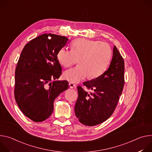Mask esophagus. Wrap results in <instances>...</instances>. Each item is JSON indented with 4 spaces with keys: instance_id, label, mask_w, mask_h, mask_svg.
<instances>
[{
    "instance_id": "esophagus-1",
    "label": "esophagus",
    "mask_w": 152,
    "mask_h": 152,
    "mask_svg": "<svg viewBox=\"0 0 152 152\" xmlns=\"http://www.w3.org/2000/svg\"><path fill=\"white\" fill-rule=\"evenodd\" d=\"M69 86L71 88H75L76 87V85L72 82H69Z\"/></svg>"
}]
</instances>
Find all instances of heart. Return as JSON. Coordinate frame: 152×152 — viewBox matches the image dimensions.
Instances as JSON below:
<instances>
[{
  "label": "heart",
  "instance_id": "1",
  "mask_svg": "<svg viewBox=\"0 0 152 152\" xmlns=\"http://www.w3.org/2000/svg\"><path fill=\"white\" fill-rule=\"evenodd\" d=\"M112 58V50L107 43L100 41L78 38L72 43V50L62 48L57 53L61 65L69 68L79 59V66L64 73L65 79L79 83L86 77L96 79L107 70Z\"/></svg>",
  "mask_w": 152,
  "mask_h": 152
}]
</instances>
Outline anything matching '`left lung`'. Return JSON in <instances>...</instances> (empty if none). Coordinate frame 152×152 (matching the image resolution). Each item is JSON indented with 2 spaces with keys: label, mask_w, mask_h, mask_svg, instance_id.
<instances>
[{
  "label": "left lung",
  "mask_w": 152,
  "mask_h": 152,
  "mask_svg": "<svg viewBox=\"0 0 152 152\" xmlns=\"http://www.w3.org/2000/svg\"><path fill=\"white\" fill-rule=\"evenodd\" d=\"M124 72V59L115 46L109 69L100 77L83 83L93 92L88 93L80 86H77L75 112L81 123L93 126L112 115L123 90Z\"/></svg>",
  "instance_id": "8db88e82"
}]
</instances>
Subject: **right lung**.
Here are the masks:
<instances>
[{
  "label": "right lung",
  "instance_id": "right-lung-1",
  "mask_svg": "<svg viewBox=\"0 0 152 152\" xmlns=\"http://www.w3.org/2000/svg\"><path fill=\"white\" fill-rule=\"evenodd\" d=\"M67 40L64 36L42 34L27 43L20 54L15 71L14 97L21 112L35 122L50 116L55 99L69 88L67 80L50 82L62 73L57 53Z\"/></svg>",
  "mask_w": 152,
  "mask_h": 152
}]
</instances>
